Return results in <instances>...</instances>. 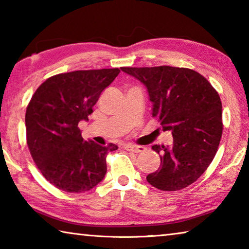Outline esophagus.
<instances>
[{
  "mask_svg": "<svg viewBox=\"0 0 249 249\" xmlns=\"http://www.w3.org/2000/svg\"><path fill=\"white\" fill-rule=\"evenodd\" d=\"M125 149L128 151H133V153H142V151H144L146 148L144 146H136V145L128 144L125 146Z\"/></svg>",
  "mask_w": 249,
  "mask_h": 249,
  "instance_id": "obj_1",
  "label": "esophagus"
}]
</instances>
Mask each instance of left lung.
<instances>
[{
  "label": "left lung",
  "mask_w": 249,
  "mask_h": 249,
  "mask_svg": "<svg viewBox=\"0 0 249 249\" xmlns=\"http://www.w3.org/2000/svg\"><path fill=\"white\" fill-rule=\"evenodd\" d=\"M144 84L153 103L151 115L171 145H154L160 167L146 177L162 191L181 190L200 178L215 156L223 132L220 95L203 75L188 68L160 66L121 68Z\"/></svg>",
  "instance_id": "8db88e82"
}]
</instances>
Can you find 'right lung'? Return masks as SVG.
<instances>
[{
    "label": "right lung",
    "mask_w": 249,
    "mask_h": 249,
    "mask_svg": "<svg viewBox=\"0 0 249 249\" xmlns=\"http://www.w3.org/2000/svg\"><path fill=\"white\" fill-rule=\"evenodd\" d=\"M119 73L114 68L56 74L32 96L25 116L28 148L46 180L62 191H89L104 179L107 155L119 147L84 141L78 124L89 120Z\"/></svg>",
    "instance_id": "right-lung-1"
}]
</instances>
